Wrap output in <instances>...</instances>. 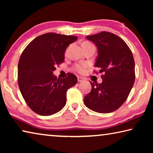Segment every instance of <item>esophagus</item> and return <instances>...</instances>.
I'll return each mask as SVG.
<instances>
[{"mask_svg":"<svg viewBox=\"0 0 153 153\" xmlns=\"http://www.w3.org/2000/svg\"><path fill=\"white\" fill-rule=\"evenodd\" d=\"M84 79L83 78V77H77V81H78V82H84Z\"/></svg>","mask_w":153,"mask_h":153,"instance_id":"esophagus-1","label":"esophagus"}]
</instances>
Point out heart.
Returning <instances> with one entry per match:
<instances>
[{"mask_svg":"<svg viewBox=\"0 0 153 153\" xmlns=\"http://www.w3.org/2000/svg\"><path fill=\"white\" fill-rule=\"evenodd\" d=\"M90 44V42H85L82 44V45H89ZM88 65L86 64L85 63H83V64H77L74 67V69L76 72L79 74H84L85 71H86V69L87 68Z\"/></svg>","mask_w":153,"mask_h":153,"instance_id":"obj_1","label":"heart"}]
</instances>
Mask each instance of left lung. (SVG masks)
<instances>
[{"label":"left lung","mask_w":153,"mask_h":153,"mask_svg":"<svg viewBox=\"0 0 153 153\" xmlns=\"http://www.w3.org/2000/svg\"><path fill=\"white\" fill-rule=\"evenodd\" d=\"M86 39L97 46L94 66L104 75L101 84L90 82L92 90L84 97V105L97 113L113 112L126 101L135 81L132 53L123 40L112 33L101 32Z\"/></svg>","instance_id":"left-lung-1"}]
</instances>
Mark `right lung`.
<instances>
[{"mask_svg":"<svg viewBox=\"0 0 153 153\" xmlns=\"http://www.w3.org/2000/svg\"><path fill=\"white\" fill-rule=\"evenodd\" d=\"M77 40L75 36L45 33L33 39L21 55L18 85L25 102L38 115L60 111L66 104L67 90L77 82L73 74L62 79L53 74L56 65L64 61L67 46Z\"/></svg>","mask_w":153,"mask_h":153,"instance_id":"right-lung-1","label":"right lung"}]
</instances>
